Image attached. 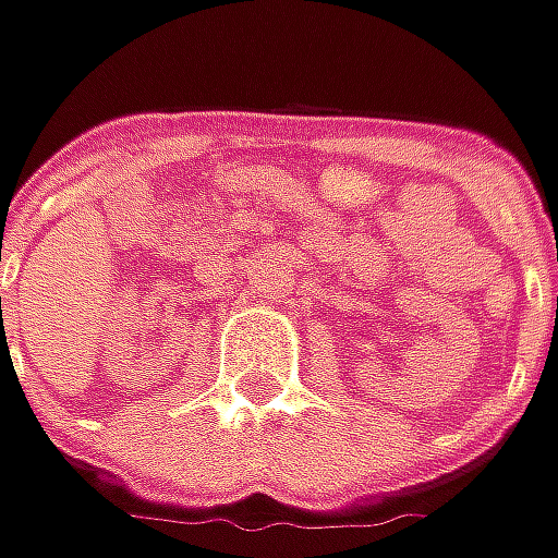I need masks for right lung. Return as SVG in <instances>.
I'll use <instances>...</instances> for the list:
<instances>
[{
	"label": "right lung",
	"instance_id": "right-lung-1",
	"mask_svg": "<svg viewBox=\"0 0 558 558\" xmlns=\"http://www.w3.org/2000/svg\"><path fill=\"white\" fill-rule=\"evenodd\" d=\"M0 312H2V300H0Z\"/></svg>",
	"mask_w": 558,
	"mask_h": 558
}]
</instances>
